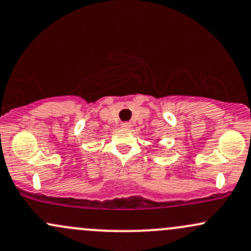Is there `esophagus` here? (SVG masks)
<instances>
[{
    "label": "esophagus",
    "instance_id": "34e87169",
    "mask_svg": "<svg viewBox=\"0 0 251 251\" xmlns=\"http://www.w3.org/2000/svg\"><path fill=\"white\" fill-rule=\"evenodd\" d=\"M130 123L129 122H123L122 125H121V126H122V128H125V129H128V128H130Z\"/></svg>",
    "mask_w": 251,
    "mask_h": 251
}]
</instances>
